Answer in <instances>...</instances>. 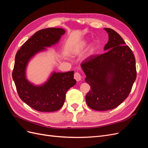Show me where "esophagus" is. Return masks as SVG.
I'll list each match as a JSON object with an SVG mask.
<instances>
[{
	"label": "esophagus",
	"instance_id": "obj_1",
	"mask_svg": "<svg viewBox=\"0 0 148 148\" xmlns=\"http://www.w3.org/2000/svg\"><path fill=\"white\" fill-rule=\"evenodd\" d=\"M74 78L77 80V82H79L81 80V78H82V76L81 75H80L79 73L78 72H76L75 74H74Z\"/></svg>",
	"mask_w": 148,
	"mask_h": 148
}]
</instances>
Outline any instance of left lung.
<instances>
[{
  "label": "left lung",
  "instance_id": "1",
  "mask_svg": "<svg viewBox=\"0 0 148 148\" xmlns=\"http://www.w3.org/2000/svg\"><path fill=\"white\" fill-rule=\"evenodd\" d=\"M109 41L104 53L92 55L81 64L91 90L86 101L91 109H113L128 96L136 78L135 58L120 36L110 28H104Z\"/></svg>",
  "mask_w": 148,
  "mask_h": 148
}]
</instances>
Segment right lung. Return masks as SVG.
Here are the masks:
<instances>
[{
    "mask_svg": "<svg viewBox=\"0 0 148 148\" xmlns=\"http://www.w3.org/2000/svg\"><path fill=\"white\" fill-rule=\"evenodd\" d=\"M65 33L62 28H49L35 33L27 40L15 56L12 78L20 99L33 109L40 112H54L63 106L66 91L76 84L74 71L53 72L48 81L34 86L26 78L28 62L36 53L59 42Z\"/></svg>",
    "mask_w": 148,
    "mask_h": 148,
    "instance_id": "obj_1",
    "label": "right lung"
}]
</instances>
